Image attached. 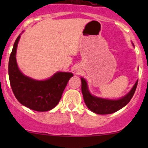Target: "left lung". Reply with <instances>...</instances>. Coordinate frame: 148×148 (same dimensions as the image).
Returning a JSON list of instances; mask_svg holds the SVG:
<instances>
[{"instance_id": "left-lung-1", "label": "left lung", "mask_w": 148, "mask_h": 148, "mask_svg": "<svg viewBox=\"0 0 148 148\" xmlns=\"http://www.w3.org/2000/svg\"><path fill=\"white\" fill-rule=\"evenodd\" d=\"M82 92L86 107L92 112L98 114H108L118 111L129 103L136 90L138 80L135 82L131 90L125 96L117 99H104L94 96L90 93L85 79L81 77Z\"/></svg>"}]
</instances>
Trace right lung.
Here are the masks:
<instances>
[{
	"mask_svg": "<svg viewBox=\"0 0 148 148\" xmlns=\"http://www.w3.org/2000/svg\"><path fill=\"white\" fill-rule=\"evenodd\" d=\"M23 33V32H22ZM21 34L16 38L8 63L10 86L17 100L25 107L37 112L49 111L60 101L71 72L57 71L45 80H36L24 75L16 62V51Z\"/></svg>",
	"mask_w": 148,
	"mask_h": 148,
	"instance_id": "1",
	"label": "right lung"
}]
</instances>
